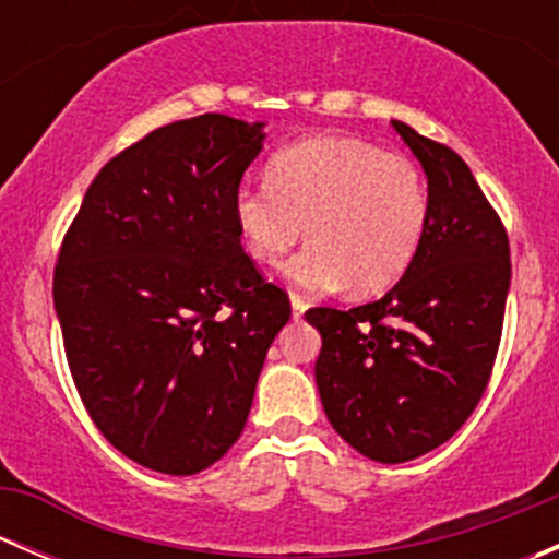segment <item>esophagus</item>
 <instances>
[{
	"label": "esophagus",
	"mask_w": 559,
	"mask_h": 559,
	"mask_svg": "<svg viewBox=\"0 0 559 559\" xmlns=\"http://www.w3.org/2000/svg\"><path fill=\"white\" fill-rule=\"evenodd\" d=\"M289 302H292V319H295V321H300V319H302V313H306L308 302L302 300L300 295H289Z\"/></svg>",
	"instance_id": "obj_1"
}]
</instances>
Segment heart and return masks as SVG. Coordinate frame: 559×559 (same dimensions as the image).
<instances>
[{
  "label": "heart",
  "instance_id": "heart-1",
  "mask_svg": "<svg viewBox=\"0 0 559 559\" xmlns=\"http://www.w3.org/2000/svg\"><path fill=\"white\" fill-rule=\"evenodd\" d=\"M235 227L246 253L275 264L300 240L308 246L284 267L295 286L379 295L411 267L427 222L430 191L419 165L348 134H319L278 151L267 183L240 186Z\"/></svg>",
  "mask_w": 559,
  "mask_h": 559
}]
</instances>
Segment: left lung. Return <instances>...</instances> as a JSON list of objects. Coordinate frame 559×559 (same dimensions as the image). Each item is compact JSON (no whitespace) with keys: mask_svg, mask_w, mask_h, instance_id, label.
<instances>
[{"mask_svg":"<svg viewBox=\"0 0 559 559\" xmlns=\"http://www.w3.org/2000/svg\"><path fill=\"white\" fill-rule=\"evenodd\" d=\"M392 123L427 175L425 240L381 300L306 313L321 335L316 386L326 419L348 447L386 465L432 452L473 414L511 286L509 235L471 167Z\"/></svg>","mask_w":559,"mask_h":559,"instance_id":"left-lung-1","label":"left lung"}]
</instances>
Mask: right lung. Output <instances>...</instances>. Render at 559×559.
Returning a JSON list of instances; mask_svg holds the SVG:
<instances>
[{
	"mask_svg": "<svg viewBox=\"0 0 559 559\" xmlns=\"http://www.w3.org/2000/svg\"><path fill=\"white\" fill-rule=\"evenodd\" d=\"M264 138L222 112L154 129L99 170L61 243L53 306L78 394L151 471L191 476L227 454L292 316L233 216Z\"/></svg>",
	"mask_w": 559,
	"mask_h": 559,
	"instance_id": "add662e5",
	"label": "right lung"
}]
</instances>
